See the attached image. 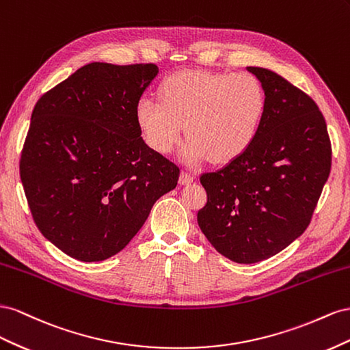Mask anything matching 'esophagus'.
Listing matches in <instances>:
<instances>
[{
  "mask_svg": "<svg viewBox=\"0 0 350 350\" xmlns=\"http://www.w3.org/2000/svg\"><path fill=\"white\" fill-rule=\"evenodd\" d=\"M193 180H195V176L192 173H187V172H182L180 178H178L180 185H191Z\"/></svg>",
  "mask_w": 350,
  "mask_h": 350,
  "instance_id": "34e87169",
  "label": "esophagus"
}]
</instances>
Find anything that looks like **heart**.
<instances>
[{"mask_svg":"<svg viewBox=\"0 0 350 350\" xmlns=\"http://www.w3.org/2000/svg\"><path fill=\"white\" fill-rule=\"evenodd\" d=\"M159 101L142 96L135 117L148 146L158 154L172 152L183 133L191 135L180 157L189 165L213 155L230 161L252 145L261 129L267 96L251 73L177 72L158 89Z\"/></svg>","mask_w":350,"mask_h":350,"instance_id":"b5f03b06","label":"heart"}]
</instances>
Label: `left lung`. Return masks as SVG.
I'll return each mask as SVG.
<instances>
[{"label": "left lung", "instance_id": "left-lung-1", "mask_svg": "<svg viewBox=\"0 0 350 350\" xmlns=\"http://www.w3.org/2000/svg\"><path fill=\"white\" fill-rule=\"evenodd\" d=\"M247 72L265 89L261 129L242 155L201 176L208 199L198 213L209 243L239 264L264 261L306 230L332 168L314 99L271 70Z\"/></svg>", "mask_w": 350, "mask_h": 350}]
</instances>
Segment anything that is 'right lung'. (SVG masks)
I'll use <instances>...</instances> for the list:
<instances>
[{
  "label": "right lung",
  "mask_w": 350,
  "mask_h": 350,
  "mask_svg": "<svg viewBox=\"0 0 350 350\" xmlns=\"http://www.w3.org/2000/svg\"><path fill=\"white\" fill-rule=\"evenodd\" d=\"M155 64L91 63L36 103L20 159L35 223L83 262L118 254L180 170L149 148L135 108Z\"/></svg>",
  "instance_id": "add662e5"
}]
</instances>
